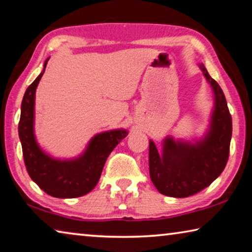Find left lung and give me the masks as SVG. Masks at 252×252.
I'll return each instance as SVG.
<instances>
[{
    "mask_svg": "<svg viewBox=\"0 0 252 252\" xmlns=\"http://www.w3.org/2000/svg\"><path fill=\"white\" fill-rule=\"evenodd\" d=\"M200 67L215 95V111L207 136L196 145L166 138L162 155L155 144L149 142L150 179L157 190L168 197H190L209 187L224 171L230 155L232 116L226 98L204 64Z\"/></svg>",
    "mask_w": 252,
    "mask_h": 252,
    "instance_id": "1",
    "label": "left lung"
}]
</instances>
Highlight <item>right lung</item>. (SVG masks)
Returning <instances> with one entry per match:
<instances>
[{
	"instance_id": "right-lung-1",
	"label": "right lung",
	"mask_w": 252,
	"mask_h": 252,
	"mask_svg": "<svg viewBox=\"0 0 252 252\" xmlns=\"http://www.w3.org/2000/svg\"><path fill=\"white\" fill-rule=\"evenodd\" d=\"M43 72L26 90L21 103L19 137L22 155L30 178L47 194L55 198H76L92 191L98 182L104 164L116 145L126 138V130L99 133L89 142L84 155L73 160H58L44 154L33 136L35 92Z\"/></svg>"
}]
</instances>
